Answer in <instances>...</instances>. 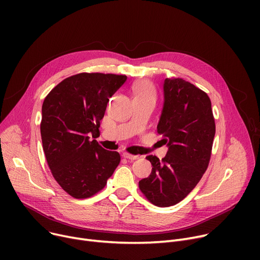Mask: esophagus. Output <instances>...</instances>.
Masks as SVG:
<instances>
[{
  "label": "esophagus",
  "instance_id": "esophagus-1",
  "mask_svg": "<svg viewBox=\"0 0 260 260\" xmlns=\"http://www.w3.org/2000/svg\"><path fill=\"white\" fill-rule=\"evenodd\" d=\"M123 157L126 158V159H129V160L139 159V156H138V155H131V154H128V153H123Z\"/></svg>",
  "mask_w": 260,
  "mask_h": 260
}]
</instances>
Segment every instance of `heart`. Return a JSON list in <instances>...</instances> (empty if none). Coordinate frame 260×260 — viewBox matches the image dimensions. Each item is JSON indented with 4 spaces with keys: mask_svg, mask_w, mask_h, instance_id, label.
Instances as JSON below:
<instances>
[{
    "mask_svg": "<svg viewBox=\"0 0 260 260\" xmlns=\"http://www.w3.org/2000/svg\"><path fill=\"white\" fill-rule=\"evenodd\" d=\"M134 92L135 97L137 98H144V97H155V90L149 81L142 80L137 82L134 85Z\"/></svg>",
    "mask_w": 260,
    "mask_h": 260,
    "instance_id": "b5f03b06",
    "label": "heart"
}]
</instances>
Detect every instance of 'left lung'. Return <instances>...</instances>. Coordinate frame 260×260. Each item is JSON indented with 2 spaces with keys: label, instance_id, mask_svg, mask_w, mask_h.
Returning <instances> with one entry per match:
<instances>
[{
  "label": "left lung",
  "instance_id": "left-lung-1",
  "mask_svg": "<svg viewBox=\"0 0 260 260\" xmlns=\"http://www.w3.org/2000/svg\"><path fill=\"white\" fill-rule=\"evenodd\" d=\"M163 99L157 133L168 154L162 160L146 157L153 169L139 187L155 206L168 208L183 200L207 171L215 120L209 95L183 79H166Z\"/></svg>",
  "mask_w": 260,
  "mask_h": 260
}]
</instances>
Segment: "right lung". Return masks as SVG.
<instances>
[{
	"instance_id": "1",
	"label": "right lung",
	"mask_w": 260,
	"mask_h": 260,
	"mask_svg": "<svg viewBox=\"0 0 260 260\" xmlns=\"http://www.w3.org/2000/svg\"><path fill=\"white\" fill-rule=\"evenodd\" d=\"M127 77L78 74L54 87L42 105L41 137L48 167L71 196L88 198L101 190L120 163L117 152L89 140L100 135L109 98Z\"/></svg>"
}]
</instances>
